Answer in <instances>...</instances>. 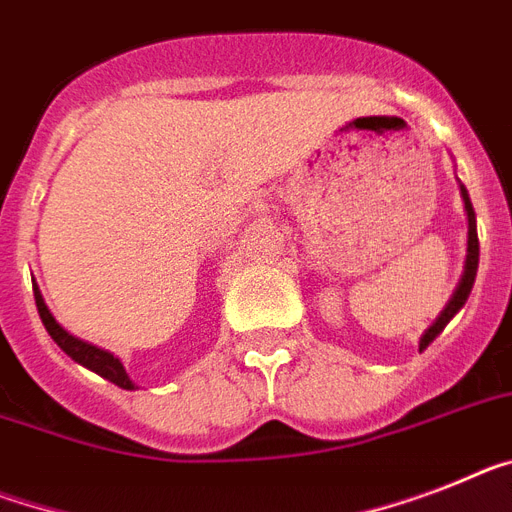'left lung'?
Returning a JSON list of instances; mask_svg holds the SVG:
<instances>
[{
    "label": "left lung",
    "instance_id": "obj_1",
    "mask_svg": "<svg viewBox=\"0 0 512 512\" xmlns=\"http://www.w3.org/2000/svg\"><path fill=\"white\" fill-rule=\"evenodd\" d=\"M461 197H463V208H466V218H468V239H466V260H463V273H461V278H458V286H455L453 294H450L448 304L442 307V312L435 317V322H432V325H429V328L422 333V338H419V351L427 349L429 343L440 336L442 330H445V325H448V322L453 320L458 312H461L463 304H466V299H468V294H471V289H474L476 268H479V236H476L474 205H471V197H468V190L463 187V184H461Z\"/></svg>",
    "mask_w": 512,
    "mask_h": 512
}]
</instances>
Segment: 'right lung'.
<instances>
[{
	"label": "right lung",
	"mask_w": 512,
	"mask_h": 512,
	"mask_svg": "<svg viewBox=\"0 0 512 512\" xmlns=\"http://www.w3.org/2000/svg\"><path fill=\"white\" fill-rule=\"evenodd\" d=\"M33 296H36L38 315H41V322H44L46 330H49V336L54 338V343H57L64 354L70 356L72 362L83 364L85 369H90V372L101 375L103 380L114 382V385H119V388H124V390L137 388L135 382L130 380V375H127V369H124V364L119 356H114L111 351H106V349H98V346H93V343H88V341H80V338H75L72 333H67V330L59 325L57 317L51 315V309L46 307L44 296H41V289H38L36 283H33Z\"/></svg>",
	"instance_id": "add662e5"
}]
</instances>
